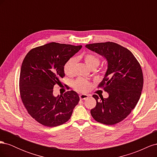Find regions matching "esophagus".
<instances>
[{"label":"esophagus","instance_id":"obj_1","mask_svg":"<svg viewBox=\"0 0 157 157\" xmlns=\"http://www.w3.org/2000/svg\"><path fill=\"white\" fill-rule=\"evenodd\" d=\"M79 97H80V99H82V100H83V99H87L88 98V96L86 94H80L79 95Z\"/></svg>","mask_w":157,"mask_h":157}]
</instances>
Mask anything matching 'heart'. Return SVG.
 Masks as SVG:
<instances>
[{
  "label": "heart",
  "mask_w": 157,
  "mask_h": 157,
  "mask_svg": "<svg viewBox=\"0 0 157 157\" xmlns=\"http://www.w3.org/2000/svg\"><path fill=\"white\" fill-rule=\"evenodd\" d=\"M82 58L85 61V63L92 69H95L96 67H98L101 62L100 57L96 54L92 53V52H89V53L85 54L84 55H83ZM77 62V59L73 58V57L69 58L66 61V63L64 65L63 69L65 73L67 76L71 77V76L74 75ZM73 86L77 91H78L80 92H86L90 86V83L86 80L82 78H79L74 82Z\"/></svg>",
  "instance_id": "obj_1"
}]
</instances>
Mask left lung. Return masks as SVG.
Listing matches in <instances>:
<instances>
[{
  "label": "left lung",
  "mask_w": 157,
  "mask_h": 157,
  "mask_svg": "<svg viewBox=\"0 0 157 157\" xmlns=\"http://www.w3.org/2000/svg\"><path fill=\"white\" fill-rule=\"evenodd\" d=\"M86 47L108 61L105 77L98 87L107 92L109 97L98 101L97 95H93L96 105L90 113L101 124H116L130 115L140 98L144 85L141 65L129 50L115 42H99Z\"/></svg>",
  "instance_id": "left-lung-1"
}]
</instances>
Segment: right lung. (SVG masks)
I'll return each mask as SVG.
<instances>
[{
	"label": "right lung",
	"mask_w": 157,
	"mask_h": 157,
	"mask_svg": "<svg viewBox=\"0 0 157 157\" xmlns=\"http://www.w3.org/2000/svg\"><path fill=\"white\" fill-rule=\"evenodd\" d=\"M82 46L57 42L31 49L23 61L19 89L27 113L40 124L55 127L67 122L80 100L73 90L54 97L53 88L65 77L63 67Z\"/></svg>",
	"instance_id": "add662e5"
}]
</instances>
